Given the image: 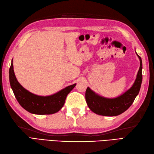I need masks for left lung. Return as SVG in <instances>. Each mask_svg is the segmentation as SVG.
<instances>
[{
  "label": "left lung",
  "mask_w": 154,
  "mask_h": 154,
  "mask_svg": "<svg viewBox=\"0 0 154 154\" xmlns=\"http://www.w3.org/2000/svg\"><path fill=\"white\" fill-rule=\"evenodd\" d=\"M140 66L136 79L132 86L119 97L109 99L95 93L89 87L85 92V99L89 109L97 114L102 116H114L123 113L132 105L139 93L142 81V61L138 54Z\"/></svg>",
  "instance_id": "obj_1"
}]
</instances>
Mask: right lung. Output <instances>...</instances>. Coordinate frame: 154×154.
<instances>
[{"label": "right lung", "mask_w": 154, "mask_h": 154, "mask_svg": "<svg viewBox=\"0 0 154 154\" xmlns=\"http://www.w3.org/2000/svg\"><path fill=\"white\" fill-rule=\"evenodd\" d=\"M13 68L12 60L9 69V80L13 93L21 106L32 114L44 115L57 112L63 106L67 94L76 85V83L71 85L51 95H36L24 89L19 83Z\"/></svg>", "instance_id": "right-lung-1"}]
</instances>
